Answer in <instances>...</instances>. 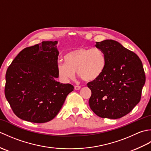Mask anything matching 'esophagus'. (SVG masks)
<instances>
[{
	"instance_id": "1",
	"label": "esophagus",
	"mask_w": 151,
	"mask_h": 151,
	"mask_svg": "<svg viewBox=\"0 0 151 151\" xmlns=\"http://www.w3.org/2000/svg\"><path fill=\"white\" fill-rule=\"evenodd\" d=\"M81 88V86H75V89H76V90H79Z\"/></svg>"
}]
</instances>
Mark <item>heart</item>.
<instances>
[{
    "instance_id": "1",
    "label": "heart",
    "mask_w": 151,
    "mask_h": 151,
    "mask_svg": "<svg viewBox=\"0 0 151 151\" xmlns=\"http://www.w3.org/2000/svg\"><path fill=\"white\" fill-rule=\"evenodd\" d=\"M65 62H59L57 71L60 78L69 82L75 78L76 71L86 81H95L100 76L106 65L104 53L97 47H81L67 52Z\"/></svg>"
}]
</instances>
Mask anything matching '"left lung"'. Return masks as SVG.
Instances as JSON below:
<instances>
[{"label":"left lung","mask_w":151,"mask_h":151,"mask_svg":"<svg viewBox=\"0 0 151 151\" xmlns=\"http://www.w3.org/2000/svg\"><path fill=\"white\" fill-rule=\"evenodd\" d=\"M95 46L104 53L106 65L97 79L88 83L91 91L89 106L100 117L121 118L140 101L145 83L142 62L116 41L104 40Z\"/></svg>","instance_id":"8db88e82"}]
</instances>
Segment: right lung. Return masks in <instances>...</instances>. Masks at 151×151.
Segmentation results:
<instances>
[{
	"label": "right lung",
	"instance_id": "obj_1",
	"mask_svg": "<svg viewBox=\"0 0 151 151\" xmlns=\"http://www.w3.org/2000/svg\"><path fill=\"white\" fill-rule=\"evenodd\" d=\"M58 41H43L21 50L6 73L5 97L14 113L22 120L43 123L58 114L70 84L56 81Z\"/></svg>",
	"mask_w": 151,
	"mask_h": 151
}]
</instances>
